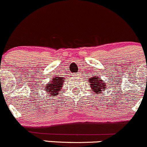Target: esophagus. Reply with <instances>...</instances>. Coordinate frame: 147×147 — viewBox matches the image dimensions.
Wrapping results in <instances>:
<instances>
[{
  "label": "esophagus",
  "mask_w": 147,
  "mask_h": 147,
  "mask_svg": "<svg viewBox=\"0 0 147 147\" xmlns=\"http://www.w3.org/2000/svg\"><path fill=\"white\" fill-rule=\"evenodd\" d=\"M78 75H79V73H78V72H77V73L74 76H78Z\"/></svg>",
  "instance_id": "34e87169"
}]
</instances>
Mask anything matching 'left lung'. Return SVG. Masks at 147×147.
I'll return each instance as SVG.
<instances>
[{
    "label": "left lung",
    "mask_w": 147,
    "mask_h": 147,
    "mask_svg": "<svg viewBox=\"0 0 147 147\" xmlns=\"http://www.w3.org/2000/svg\"><path fill=\"white\" fill-rule=\"evenodd\" d=\"M90 84H91V88L92 89V92H95L96 94L101 93L102 91H104L107 86L102 83V80L98 78V76L92 77L90 78Z\"/></svg>",
    "instance_id": "8db88e82"
}]
</instances>
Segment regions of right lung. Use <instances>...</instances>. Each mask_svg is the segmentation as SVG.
Segmentation results:
<instances>
[{"mask_svg": "<svg viewBox=\"0 0 147 147\" xmlns=\"http://www.w3.org/2000/svg\"><path fill=\"white\" fill-rule=\"evenodd\" d=\"M63 78L61 77H53V79H51V81L46 86V91L49 93V94H51V96L59 94L63 85Z\"/></svg>", "mask_w": 147, "mask_h": 147, "instance_id": "add662e5", "label": "right lung"}]
</instances>
